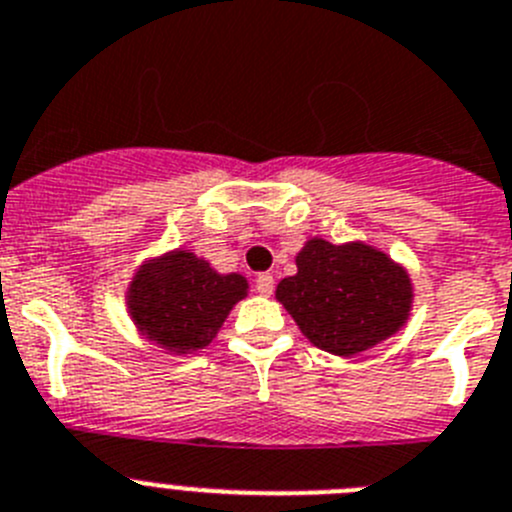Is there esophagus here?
<instances>
[{
	"mask_svg": "<svg viewBox=\"0 0 512 512\" xmlns=\"http://www.w3.org/2000/svg\"><path fill=\"white\" fill-rule=\"evenodd\" d=\"M273 288H275V278L270 273H260L257 275V280H255V290L257 293H260V296H270V293H273Z\"/></svg>",
	"mask_w": 512,
	"mask_h": 512,
	"instance_id": "34e87169",
	"label": "esophagus"
}]
</instances>
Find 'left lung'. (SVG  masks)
I'll use <instances>...</instances> for the list:
<instances>
[{"label":"left lung","mask_w":512,"mask_h":512,"mask_svg":"<svg viewBox=\"0 0 512 512\" xmlns=\"http://www.w3.org/2000/svg\"><path fill=\"white\" fill-rule=\"evenodd\" d=\"M298 273L283 278L275 298L313 347L352 357L405 326L413 308L411 275L385 252L311 237L296 255Z\"/></svg>","instance_id":"obj_1"}]
</instances>
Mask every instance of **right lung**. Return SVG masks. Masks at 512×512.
I'll return each mask as SVG.
<instances>
[{
    "label": "right lung",
    "instance_id": "1",
    "mask_svg": "<svg viewBox=\"0 0 512 512\" xmlns=\"http://www.w3.org/2000/svg\"><path fill=\"white\" fill-rule=\"evenodd\" d=\"M247 288L245 275L216 273L209 260L178 247L142 262L124 298L147 342L170 354H191L209 347Z\"/></svg>",
    "mask_w": 512,
    "mask_h": 512
}]
</instances>
